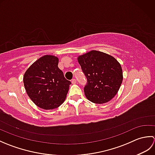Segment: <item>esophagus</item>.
<instances>
[{
    "label": "esophagus",
    "mask_w": 155,
    "mask_h": 155,
    "mask_svg": "<svg viewBox=\"0 0 155 155\" xmlns=\"http://www.w3.org/2000/svg\"><path fill=\"white\" fill-rule=\"evenodd\" d=\"M71 83H72V84H75V83H77V80H76L75 78H72V81H71Z\"/></svg>",
    "instance_id": "esophagus-1"
}]
</instances>
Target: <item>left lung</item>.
I'll use <instances>...</instances> for the list:
<instances>
[{"mask_svg": "<svg viewBox=\"0 0 155 155\" xmlns=\"http://www.w3.org/2000/svg\"><path fill=\"white\" fill-rule=\"evenodd\" d=\"M78 62L87 79L84 87L87 99L96 104L110 101L118 93L123 79L119 62L112 56L97 51L79 56Z\"/></svg>", "mask_w": 155, "mask_h": 155, "instance_id": "left-lung-1", "label": "left lung"}]
</instances>
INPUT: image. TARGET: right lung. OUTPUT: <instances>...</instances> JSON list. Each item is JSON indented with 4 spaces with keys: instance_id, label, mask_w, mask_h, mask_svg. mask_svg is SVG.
Returning <instances> with one entry per match:
<instances>
[{
    "instance_id": "obj_1",
    "label": "right lung",
    "mask_w": 155,
    "mask_h": 155,
    "mask_svg": "<svg viewBox=\"0 0 155 155\" xmlns=\"http://www.w3.org/2000/svg\"><path fill=\"white\" fill-rule=\"evenodd\" d=\"M58 58L45 55L36 61L23 77V82L32 101L45 110L58 108L64 103L71 81L58 67Z\"/></svg>"
}]
</instances>
